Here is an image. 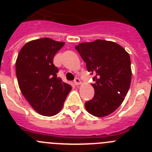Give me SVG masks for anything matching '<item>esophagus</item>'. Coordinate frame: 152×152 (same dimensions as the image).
<instances>
[{"mask_svg": "<svg viewBox=\"0 0 152 152\" xmlns=\"http://www.w3.org/2000/svg\"><path fill=\"white\" fill-rule=\"evenodd\" d=\"M74 83H75V85L77 86V85H80V84H81V81H80V79L77 78V77H76V78L75 79V80H74Z\"/></svg>", "mask_w": 152, "mask_h": 152, "instance_id": "34e87169", "label": "esophagus"}]
</instances>
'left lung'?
<instances>
[{
  "label": "left lung",
  "mask_w": 152,
  "mask_h": 152,
  "mask_svg": "<svg viewBox=\"0 0 152 152\" xmlns=\"http://www.w3.org/2000/svg\"><path fill=\"white\" fill-rule=\"evenodd\" d=\"M88 71L94 75V96L85 103L89 113L96 117L108 116L121 105L132 79L131 60L128 52L112 41L96 39L75 46Z\"/></svg>",
  "instance_id": "8db88e82"
}]
</instances>
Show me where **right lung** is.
<instances>
[{"instance_id":"add662e5","label":"right lung","mask_w":152,"mask_h":152,"mask_svg":"<svg viewBox=\"0 0 152 152\" xmlns=\"http://www.w3.org/2000/svg\"><path fill=\"white\" fill-rule=\"evenodd\" d=\"M64 45L50 38L28 42L16 60L19 88L30 106L38 113L52 116L61 111L72 87L57 77L53 64L56 52Z\"/></svg>"}]
</instances>
